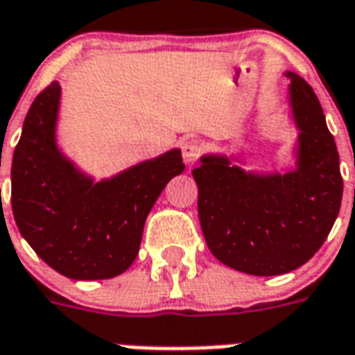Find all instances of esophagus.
Segmentation results:
<instances>
[{
	"instance_id": "obj_1",
	"label": "esophagus",
	"mask_w": 355,
	"mask_h": 355,
	"mask_svg": "<svg viewBox=\"0 0 355 355\" xmlns=\"http://www.w3.org/2000/svg\"><path fill=\"white\" fill-rule=\"evenodd\" d=\"M181 152H183V159H185L187 164L194 163L200 153H202V144L198 142L196 139H187L181 146Z\"/></svg>"
}]
</instances>
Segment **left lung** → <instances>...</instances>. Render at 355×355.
Instances as JSON below:
<instances>
[{"label":"left lung","instance_id":"obj_1","mask_svg":"<svg viewBox=\"0 0 355 355\" xmlns=\"http://www.w3.org/2000/svg\"><path fill=\"white\" fill-rule=\"evenodd\" d=\"M293 118L300 129L296 168L250 174L224 155H203L192 170L198 216L211 254L252 276H277L317 254L334 227L343 178L334 135L311 85L287 72Z\"/></svg>","mask_w":355,"mask_h":355}]
</instances>
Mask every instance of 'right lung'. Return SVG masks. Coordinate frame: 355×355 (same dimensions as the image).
<instances>
[{"label":"right lung","mask_w":355,"mask_h":355,"mask_svg":"<svg viewBox=\"0 0 355 355\" xmlns=\"http://www.w3.org/2000/svg\"><path fill=\"white\" fill-rule=\"evenodd\" d=\"M59 98L53 81L29 107L12 155V215L21 237L59 274L114 277L131 266L148 213L185 164L180 150H170L94 183L55 144Z\"/></svg>","instance_id":"add662e5"}]
</instances>
